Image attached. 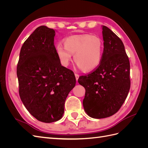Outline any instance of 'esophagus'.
Instances as JSON below:
<instances>
[{"label":"esophagus","instance_id":"obj_1","mask_svg":"<svg viewBox=\"0 0 148 148\" xmlns=\"http://www.w3.org/2000/svg\"><path fill=\"white\" fill-rule=\"evenodd\" d=\"M75 78H76V79H77V81L78 79L79 78V75L78 74H77V73H75Z\"/></svg>","mask_w":148,"mask_h":148}]
</instances>
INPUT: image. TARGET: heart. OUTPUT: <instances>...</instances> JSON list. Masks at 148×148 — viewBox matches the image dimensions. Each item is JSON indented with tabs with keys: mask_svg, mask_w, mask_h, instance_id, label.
Instances as JSON below:
<instances>
[{
	"mask_svg": "<svg viewBox=\"0 0 148 148\" xmlns=\"http://www.w3.org/2000/svg\"><path fill=\"white\" fill-rule=\"evenodd\" d=\"M64 46L59 43L56 52L61 64L69 66L74 55L79 69L91 71L99 66L104 53V44L101 38L88 34L73 35L64 40Z\"/></svg>",
	"mask_w": 148,
	"mask_h": 148,
	"instance_id": "b5f03b06",
	"label": "heart"
}]
</instances>
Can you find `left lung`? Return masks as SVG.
Wrapping results in <instances>:
<instances>
[{
	"label": "left lung",
	"mask_w": 148,
	"mask_h": 148,
	"mask_svg": "<svg viewBox=\"0 0 148 148\" xmlns=\"http://www.w3.org/2000/svg\"><path fill=\"white\" fill-rule=\"evenodd\" d=\"M104 49L99 66L79 77L84 87V110L94 119L110 117L122 107L130 88V65L123 43L112 31L102 26Z\"/></svg>",
	"instance_id": "8db88e82"
}]
</instances>
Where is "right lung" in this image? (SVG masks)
<instances>
[{"instance_id": "add662e5", "label": "right lung", "mask_w": 148, "mask_h": 148, "mask_svg": "<svg viewBox=\"0 0 148 148\" xmlns=\"http://www.w3.org/2000/svg\"><path fill=\"white\" fill-rule=\"evenodd\" d=\"M55 34L46 26L36 29L21 48L16 68L22 102L45 123L62 117L66 98L76 84L73 71L62 66L57 56Z\"/></svg>"}]
</instances>
